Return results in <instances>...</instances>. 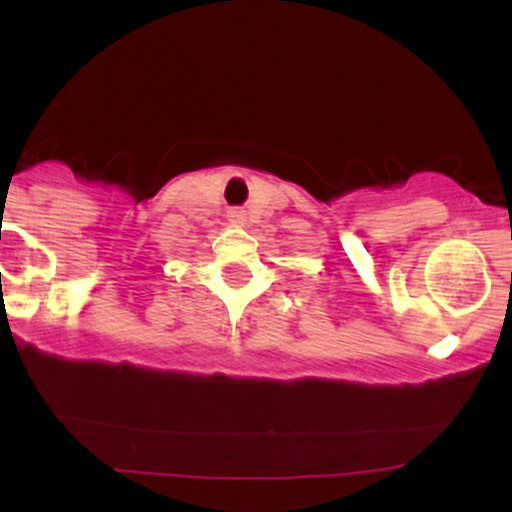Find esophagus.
I'll use <instances>...</instances> for the list:
<instances>
[{
	"label": "esophagus",
	"instance_id": "esophagus-1",
	"mask_svg": "<svg viewBox=\"0 0 512 512\" xmlns=\"http://www.w3.org/2000/svg\"><path fill=\"white\" fill-rule=\"evenodd\" d=\"M228 216H231L233 223H243V221H245V214H243V211H240V209H233Z\"/></svg>",
	"mask_w": 512,
	"mask_h": 512
}]
</instances>
